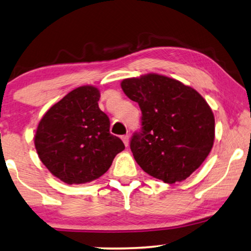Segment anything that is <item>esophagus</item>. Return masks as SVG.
<instances>
[{
    "label": "esophagus",
    "instance_id": "34e87169",
    "mask_svg": "<svg viewBox=\"0 0 251 251\" xmlns=\"http://www.w3.org/2000/svg\"><path fill=\"white\" fill-rule=\"evenodd\" d=\"M122 140H123V142H124V144H125V147L127 148L129 145V136L128 135H124V136H122Z\"/></svg>",
    "mask_w": 251,
    "mask_h": 251
}]
</instances>
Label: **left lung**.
<instances>
[{
    "instance_id": "8db88e82",
    "label": "left lung",
    "mask_w": 251,
    "mask_h": 251,
    "mask_svg": "<svg viewBox=\"0 0 251 251\" xmlns=\"http://www.w3.org/2000/svg\"><path fill=\"white\" fill-rule=\"evenodd\" d=\"M121 85L142 111V129L130 140L138 166L168 184L185 180L214 143V115L206 100L195 89L161 74L125 78Z\"/></svg>"
}]
</instances>
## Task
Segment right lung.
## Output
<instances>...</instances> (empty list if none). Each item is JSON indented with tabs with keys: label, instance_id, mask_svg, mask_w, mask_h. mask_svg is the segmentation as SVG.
<instances>
[{
	"label": "right lung",
	"instance_id": "right-lung-1",
	"mask_svg": "<svg viewBox=\"0 0 251 251\" xmlns=\"http://www.w3.org/2000/svg\"><path fill=\"white\" fill-rule=\"evenodd\" d=\"M99 98L93 85L74 89L47 110L37 127L35 148L40 161L67 185L101 177L125 149L121 138L110 134Z\"/></svg>",
	"mask_w": 251,
	"mask_h": 251
}]
</instances>
